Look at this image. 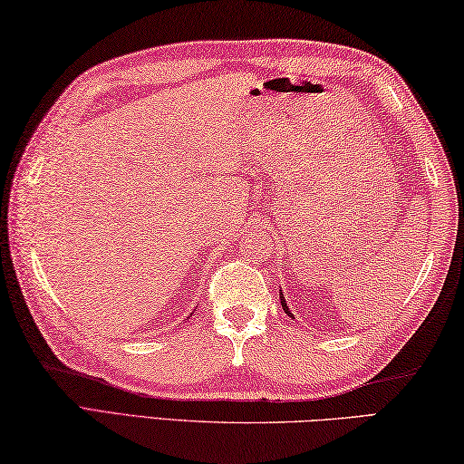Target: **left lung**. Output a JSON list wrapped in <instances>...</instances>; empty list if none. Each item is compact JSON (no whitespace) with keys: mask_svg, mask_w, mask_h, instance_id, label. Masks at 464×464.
I'll use <instances>...</instances> for the list:
<instances>
[{"mask_svg":"<svg viewBox=\"0 0 464 464\" xmlns=\"http://www.w3.org/2000/svg\"><path fill=\"white\" fill-rule=\"evenodd\" d=\"M280 298H282V308L285 310V313H288V314L292 316V313H290V310H288V306H285V300H284V296H280Z\"/></svg>","mask_w":464,"mask_h":464,"instance_id":"left-lung-1","label":"left lung"}]
</instances>
